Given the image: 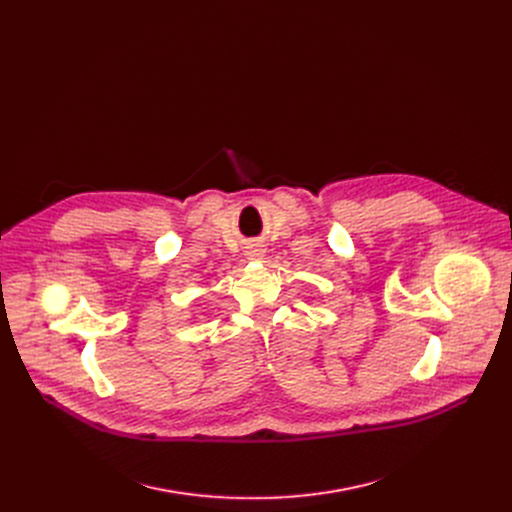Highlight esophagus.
<instances>
[{
  "label": "esophagus",
  "mask_w": 512,
  "mask_h": 512,
  "mask_svg": "<svg viewBox=\"0 0 512 512\" xmlns=\"http://www.w3.org/2000/svg\"><path fill=\"white\" fill-rule=\"evenodd\" d=\"M249 257L255 259V261H263V259H265V249H263V245H251V247H249Z\"/></svg>",
  "instance_id": "obj_1"
}]
</instances>
